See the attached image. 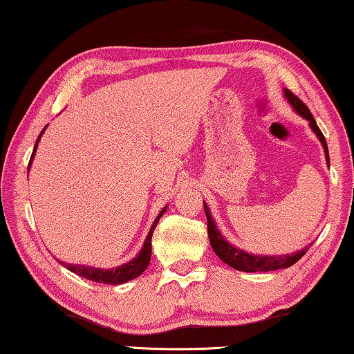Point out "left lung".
<instances>
[{
    "instance_id": "8db88e82",
    "label": "left lung",
    "mask_w": 354,
    "mask_h": 354,
    "mask_svg": "<svg viewBox=\"0 0 354 354\" xmlns=\"http://www.w3.org/2000/svg\"><path fill=\"white\" fill-rule=\"evenodd\" d=\"M283 96L287 98V101L292 106L293 111L297 114L301 115L303 119H306L309 122V127L314 133H316V137L319 138V142H321L322 148H324V153H326V161L328 166H330V161H328V148H327V142L326 138H324V135L321 132V129L317 127L316 120H314L313 114L309 113V109L306 108V104L303 103L301 100L297 98L292 91L283 88ZM203 205H205V212H206V217H207V236H209V243L212 246V250H214V253L219 256V259L224 261L225 264H229L230 268H234L236 270H241V272H269V270H277V269H287L290 266H293L297 261H299L303 258L304 254H306V251L309 250V246L311 243L304 246V248L295 251V253H287V254H253V253H248V251L245 250H240L236 248L235 245H232L230 241L225 240V236L221 234L219 229H217V224L216 221L212 219L211 216V211L209 207L205 201H203Z\"/></svg>"
}]
</instances>
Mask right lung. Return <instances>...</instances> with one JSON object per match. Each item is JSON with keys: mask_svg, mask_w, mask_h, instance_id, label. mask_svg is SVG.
Returning <instances> with one entry per match:
<instances>
[{"mask_svg": "<svg viewBox=\"0 0 354 354\" xmlns=\"http://www.w3.org/2000/svg\"><path fill=\"white\" fill-rule=\"evenodd\" d=\"M46 127H48V125H46ZM46 127L41 130L40 135H38L35 147H33L32 158H30V161H28L27 171H30L33 158H35L37 147H38V143H40L41 135L46 130ZM166 209H167V206H164L161 212H159L158 217L153 222L151 229H149V232H148V236H147V240H145L142 250H140L138 254L135 256L132 261H129V263L120 264V266H118V268H113V269H101V268H93V266H85V264H67V263H62V261H59V263L64 266L66 269H69L71 272L80 275V277H84V279L93 280V282H98V283L120 285V283L129 282V280H132V279H137L138 275H142L148 268L149 259H151V236H153V232H154V229H156L158 221L161 219L164 212H166Z\"/></svg>", "mask_w": 354, "mask_h": 354, "instance_id": "obj_1", "label": "right lung"}]
</instances>
